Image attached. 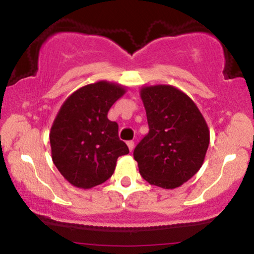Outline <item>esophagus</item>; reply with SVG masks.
Here are the masks:
<instances>
[{
	"instance_id": "esophagus-1",
	"label": "esophagus",
	"mask_w": 254,
	"mask_h": 254,
	"mask_svg": "<svg viewBox=\"0 0 254 254\" xmlns=\"http://www.w3.org/2000/svg\"><path fill=\"white\" fill-rule=\"evenodd\" d=\"M127 147H129V150L132 151L133 148H135V142L133 141H127Z\"/></svg>"
}]
</instances>
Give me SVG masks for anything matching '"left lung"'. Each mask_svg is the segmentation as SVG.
Wrapping results in <instances>:
<instances>
[{
  "mask_svg": "<svg viewBox=\"0 0 254 254\" xmlns=\"http://www.w3.org/2000/svg\"><path fill=\"white\" fill-rule=\"evenodd\" d=\"M149 132L133 150L139 174L150 185L176 189L202 167L210 141L196 104L168 84L141 89Z\"/></svg>",
  "mask_w": 254,
  "mask_h": 254,
  "instance_id": "obj_1",
  "label": "left lung"
}]
</instances>
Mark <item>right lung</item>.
<instances>
[{"instance_id": "obj_1", "label": "right lung", "mask_w": 254, "mask_h": 254, "mask_svg": "<svg viewBox=\"0 0 254 254\" xmlns=\"http://www.w3.org/2000/svg\"><path fill=\"white\" fill-rule=\"evenodd\" d=\"M123 86L99 81L81 87L64 101L50 131L52 161L71 185L90 189L113 174L117 159L129 153L118 124L107 118Z\"/></svg>"}]
</instances>
